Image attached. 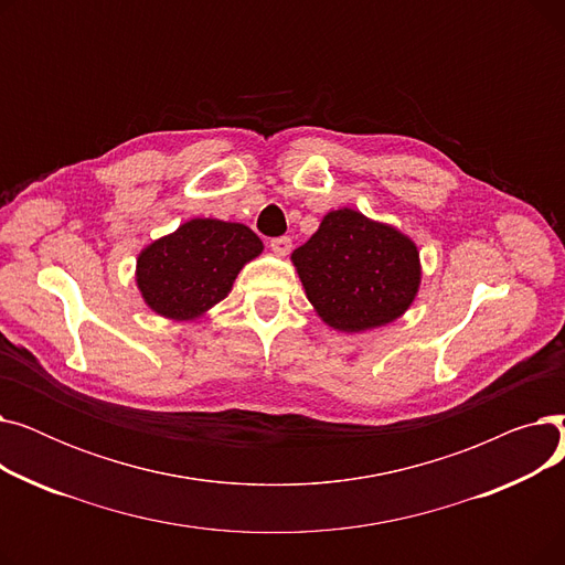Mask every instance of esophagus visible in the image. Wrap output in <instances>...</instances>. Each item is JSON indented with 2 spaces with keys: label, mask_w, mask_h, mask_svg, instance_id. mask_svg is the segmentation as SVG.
Wrapping results in <instances>:
<instances>
[{
  "label": "esophagus",
  "mask_w": 565,
  "mask_h": 565,
  "mask_svg": "<svg viewBox=\"0 0 565 565\" xmlns=\"http://www.w3.org/2000/svg\"><path fill=\"white\" fill-rule=\"evenodd\" d=\"M270 249H273L277 256H286V254L292 249V241H290L288 235L273 237V241H270Z\"/></svg>",
  "instance_id": "esophagus-1"
}]
</instances>
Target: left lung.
Segmentation results:
<instances>
[{
  "instance_id": "obj_1",
  "label": "left lung",
  "mask_w": 565,
  "mask_h": 565,
  "mask_svg": "<svg viewBox=\"0 0 565 565\" xmlns=\"http://www.w3.org/2000/svg\"><path fill=\"white\" fill-rule=\"evenodd\" d=\"M318 316L341 332L396 320L419 288V252L409 237L362 213L334 211L292 252Z\"/></svg>"
}]
</instances>
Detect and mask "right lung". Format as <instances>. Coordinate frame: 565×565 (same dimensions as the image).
Masks as SVG:
<instances>
[{"mask_svg": "<svg viewBox=\"0 0 565 565\" xmlns=\"http://www.w3.org/2000/svg\"><path fill=\"white\" fill-rule=\"evenodd\" d=\"M260 249L258 235L245 224L192 220L141 252L137 284L153 311L188 320L224 300Z\"/></svg>", "mask_w": 565, "mask_h": 565, "instance_id": "right-lung-1", "label": "right lung"}]
</instances>
